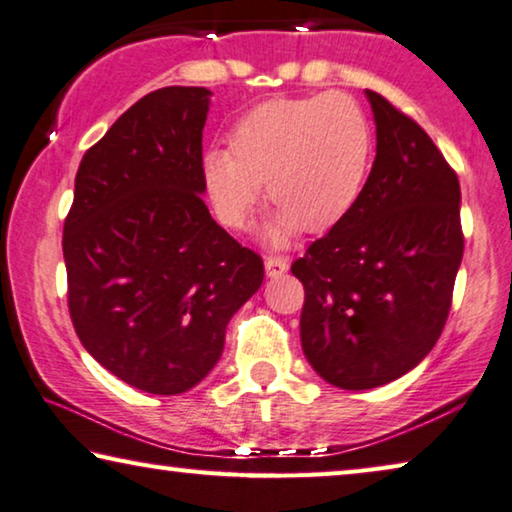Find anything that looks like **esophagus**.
I'll use <instances>...</instances> for the list:
<instances>
[{
  "mask_svg": "<svg viewBox=\"0 0 512 512\" xmlns=\"http://www.w3.org/2000/svg\"><path fill=\"white\" fill-rule=\"evenodd\" d=\"M288 270V261L286 258H279V256H268L265 258V274H268L270 279H277L281 277Z\"/></svg>",
  "mask_w": 512,
  "mask_h": 512,
  "instance_id": "1",
  "label": "esophagus"
}]
</instances>
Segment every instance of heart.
<instances>
[{"label":"heart","mask_w":512,"mask_h":512,"mask_svg":"<svg viewBox=\"0 0 512 512\" xmlns=\"http://www.w3.org/2000/svg\"><path fill=\"white\" fill-rule=\"evenodd\" d=\"M374 157V136L351 96L321 92L251 108L228 136V152L203 159V184L217 217L244 231L261 201V184L277 214L265 228L284 247L302 228L325 233L355 210Z\"/></svg>","instance_id":"b5f03b06"}]
</instances>
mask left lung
I'll return each instance as SVG.
<instances>
[{
    "mask_svg": "<svg viewBox=\"0 0 512 512\" xmlns=\"http://www.w3.org/2000/svg\"><path fill=\"white\" fill-rule=\"evenodd\" d=\"M365 94L376 122L365 191L291 265L305 286L302 351L342 390L379 388L432 351L464 254L455 170L411 117Z\"/></svg>",
    "mask_w": 512,
    "mask_h": 512,
    "instance_id": "left-lung-1",
    "label": "left lung"
}]
</instances>
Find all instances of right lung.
I'll list each match as a JSON object with an SVG mask.
<instances>
[{
  "mask_svg": "<svg viewBox=\"0 0 512 512\" xmlns=\"http://www.w3.org/2000/svg\"><path fill=\"white\" fill-rule=\"evenodd\" d=\"M205 87H161L80 161L64 221L69 314L87 353L152 395L201 383L263 261L203 203Z\"/></svg>",
  "mask_w": 512,
  "mask_h": 512,
  "instance_id": "right-lung-1",
  "label": "right lung"
}]
</instances>
